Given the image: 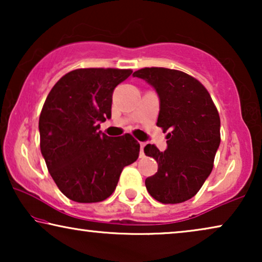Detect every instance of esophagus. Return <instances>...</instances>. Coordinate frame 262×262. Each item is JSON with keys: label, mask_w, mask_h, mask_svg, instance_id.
Masks as SVG:
<instances>
[{"label": "esophagus", "mask_w": 262, "mask_h": 262, "mask_svg": "<svg viewBox=\"0 0 262 262\" xmlns=\"http://www.w3.org/2000/svg\"><path fill=\"white\" fill-rule=\"evenodd\" d=\"M144 146H145V143H141V152H139V156L141 157L144 156Z\"/></svg>", "instance_id": "34e87169"}]
</instances>
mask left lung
<instances>
[{
    "label": "left lung",
    "instance_id": "8db88e82",
    "mask_svg": "<svg viewBox=\"0 0 262 262\" xmlns=\"http://www.w3.org/2000/svg\"><path fill=\"white\" fill-rule=\"evenodd\" d=\"M135 77L152 85L160 99L157 126L167 135V149L144 148L159 164L146 178L149 194L163 204H179L194 196L213 168L221 143V119L209 92L194 77L167 68H144Z\"/></svg>",
    "mask_w": 262,
    "mask_h": 262
}]
</instances>
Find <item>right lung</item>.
Returning <instances> with one entry per match:
<instances>
[{
    "mask_svg": "<svg viewBox=\"0 0 262 262\" xmlns=\"http://www.w3.org/2000/svg\"><path fill=\"white\" fill-rule=\"evenodd\" d=\"M130 69L88 68L64 75L53 85L39 117L40 150L57 187L77 203H98L117 187L121 170L139 155L130 135L99 131L111 118L114 88Z\"/></svg>",
    "mask_w": 262,
    "mask_h": 262,
    "instance_id": "add662e5",
    "label": "right lung"
}]
</instances>
